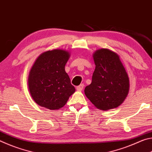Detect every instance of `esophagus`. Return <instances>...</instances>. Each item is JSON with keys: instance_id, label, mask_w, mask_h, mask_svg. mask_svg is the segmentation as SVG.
<instances>
[{"instance_id": "34e87169", "label": "esophagus", "mask_w": 152, "mask_h": 152, "mask_svg": "<svg viewBox=\"0 0 152 152\" xmlns=\"http://www.w3.org/2000/svg\"><path fill=\"white\" fill-rule=\"evenodd\" d=\"M83 88H84V84H80L79 86H78L76 87V90L78 91H82V89H83Z\"/></svg>"}]
</instances>
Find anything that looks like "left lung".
<instances>
[{"label": "left lung", "mask_w": 152, "mask_h": 152, "mask_svg": "<svg viewBox=\"0 0 152 152\" xmlns=\"http://www.w3.org/2000/svg\"><path fill=\"white\" fill-rule=\"evenodd\" d=\"M95 70L92 82L84 93L100 110L115 109L125 101L129 90L127 72L119 56L109 49H100L93 53Z\"/></svg>", "instance_id": "obj_1"}]
</instances>
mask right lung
<instances>
[{
  "mask_svg": "<svg viewBox=\"0 0 152 152\" xmlns=\"http://www.w3.org/2000/svg\"><path fill=\"white\" fill-rule=\"evenodd\" d=\"M69 58L68 51L58 49L43 52L35 60L29 72L28 87L38 105L50 110L59 109L75 92L65 71Z\"/></svg>",
  "mask_w": 152,
  "mask_h": 152,
  "instance_id": "right-lung-1",
  "label": "right lung"
}]
</instances>
